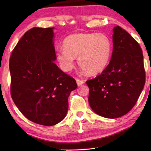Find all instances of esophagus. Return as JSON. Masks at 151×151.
Segmentation results:
<instances>
[{"mask_svg": "<svg viewBox=\"0 0 151 151\" xmlns=\"http://www.w3.org/2000/svg\"><path fill=\"white\" fill-rule=\"evenodd\" d=\"M76 83H77L78 86H81L85 83V81L83 80H80V79H76Z\"/></svg>", "mask_w": 151, "mask_h": 151, "instance_id": "esophagus-1", "label": "esophagus"}]
</instances>
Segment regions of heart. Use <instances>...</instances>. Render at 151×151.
<instances>
[{"mask_svg": "<svg viewBox=\"0 0 151 151\" xmlns=\"http://www.w3.org/2000/svg\"><path fill=\"white\" fill-rule=\"evenodd\" d=\"M63 48L57 57L65 71L74 66L75 58L86 73L94 75L105 69L111 58L112 42L109 36L103 33H75L65 38Z\"/></svg>", "mask_w": 151, "mask_h": 151, "instance_id": "1", "label": "heart"}]
</instances>
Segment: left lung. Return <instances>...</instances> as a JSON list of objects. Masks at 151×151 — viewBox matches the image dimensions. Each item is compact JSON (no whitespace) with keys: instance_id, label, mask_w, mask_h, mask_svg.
<instances>
[{"instance_id":"8db88e82","label":"left lung","mask_w":151,"mask_h":151,"mask_svg":"<svg viewBox=\"0 0 151 151\" xmlns=\"http://www.w3.org/2000/svg\"><path fill=\"white\" fill-rule=\"evenodd\" d=\"M112 30L111 61L100 75L86 81L89 105L96 114L108 119L119 118L131 111L145 83L139 43L119 26Z\"/></svg>"}]
</instances>
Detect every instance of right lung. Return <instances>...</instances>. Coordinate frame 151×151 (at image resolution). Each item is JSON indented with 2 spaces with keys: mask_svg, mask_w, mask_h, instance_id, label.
<instances>
[{
  "mask_svg": "<svg viewBox=\"0 0 151 151\" xmlns=\"http://www.w3.org/2000/svg\"><path fill=\"white\" fill-rule=\"evenodd\" d=\"M54 29L28 30L12 50L9 63L14 104L27 119L45 126L65 119L68 96L77 88L75 79L54 63Z\"/></svg>",
  "mask_w": 151,
  "mask_h": 151,
  "instance_id": "add662e5",
  "label": "right lung"
}]
</instances>
